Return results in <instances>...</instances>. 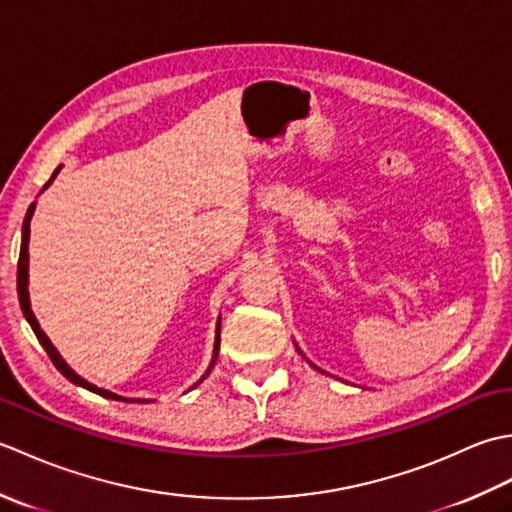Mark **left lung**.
<instances>
[{"label":"left lung","mask_w":512,"mask_h":512,"mask_svg":"<svg viewBox=\"0 0 512 512\" xmlns=\"http://www.w3.org/2000/svg\"><path fill=\"white\" fill-rule=\"evenodd\" d=\"M295 347H297V352H299V354H301V356H303V352H301V350H299V345H297V343H295ZM303 358H306V356H303ZM308 363H310V361H308ZM310 365H312V363H310ZM312 367H314V369H317V372H321V374H325V372H323V369H319V367H317V365H312Z\"/></svg>","instance_id":"1"}]
</instances>
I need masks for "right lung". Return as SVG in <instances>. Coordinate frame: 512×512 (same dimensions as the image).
Instances as JSON below:
<instances>
[{
  "label": "right lung",
  "instance_id": "add662e5",
  "mask_svg": "<svg viewBox=\"0 0 512 512\" xmlns=\"http://www.w3.org/2000/svg\"><path fill=\"white\" fill-rule=\"evenodd\" d=\"M61 171V167H57L54 169V173H52V178L46 182V187H43V191H46L50 184H52V180L57 178V173ZM35 206H37V202H32L30 206H28V213H26V217H24V226H21V248H19V264H17V295H19V306H21V312H24V317H26V321L30 323V328H32V332H35V336L39 339V343L43 345V350L48 352V356H50V361L54 363V367L59 369V372L70 380V383H74V385H79V387H85V389H90V391H94V394H99V396H103V398H112V400H125V402H149V400H140V398H123V396H118V394H112V391H107V389H101V387H96V385H92V383H88V380L85 378H81L79 374L74 372V369L63 361L61 358V354L57 352V347H54L52 343H50V339L46 336V332H43L41 328H39V321H37V317L35 314H32V310H30V297H28V242H30V220H32V213H35ZM220 325H222V319H217V328H215V347H213V358H211V365H209V369H206L204 372V376L198 380V383H195L193 387H198L202 380L211 374V369H213V365H215V361H217V352H220Z\"/></svg>",
  "mask_w": 512,
  "mask_h": 512
}]
</instances>
